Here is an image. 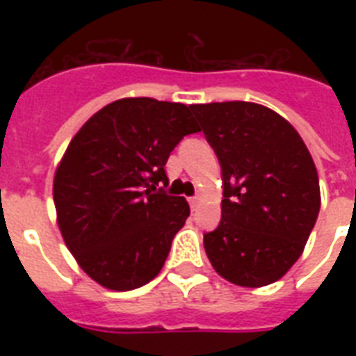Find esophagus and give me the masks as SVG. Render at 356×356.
<instances>
[{"mask_svg": "<svg viewBox=\"0 0 356 356\" xmlns=\"http://www.w3.org/2000/svg\"><path fill=\"white\" fill-rule=\"evenodd\" d=\"M200 201H201V197L200 195H194V197H190L188 200V203H190V207H192V209H197V205H200Z\"/></svg>", "mask_w": 356, "mask_h": 356, "instance_id": "1", "label": "esophagus"}]
</instances>
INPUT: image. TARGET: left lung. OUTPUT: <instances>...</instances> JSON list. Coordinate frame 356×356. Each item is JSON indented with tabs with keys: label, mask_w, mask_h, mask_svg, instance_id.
<instances>
[{
	"label": "left lung",
	"mask_w": 356,
	"mask_h": 356,
	"mask_svg": "<svg viewBox=\"0 0 356 356\" xmlns=\"http://www.w3.org/2000/svg\"><path fill=\"white\" fill-rule=\"evenodd\" d=\"M223 179L222 222L203 234L214 270L238 286L279 281L301 257L320 212V181L298 131L248 102L192 105Z\"/></svg>",
	"instance_id": "8db88e82"
}]
</instances>
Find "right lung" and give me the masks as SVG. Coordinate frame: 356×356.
Here are the masks:
<instances>
[{"label":"right lung","mask_w":356,"mask_h":356,"mask_svg":"<svg viewBox=\"0 0 356 356\" xmlns=\"http://www.w3.org/2000/svg\"><path fill=\"white\" fill-rule=\"evenodd\" d=\"M200 127L192 107L153 97L108 103L70 142L53 181L64 242L102 286L134 290L159 275L190 216L168 195L166 161Z\"/></svg>","instance_id":"add662e5"}]
</instances>
